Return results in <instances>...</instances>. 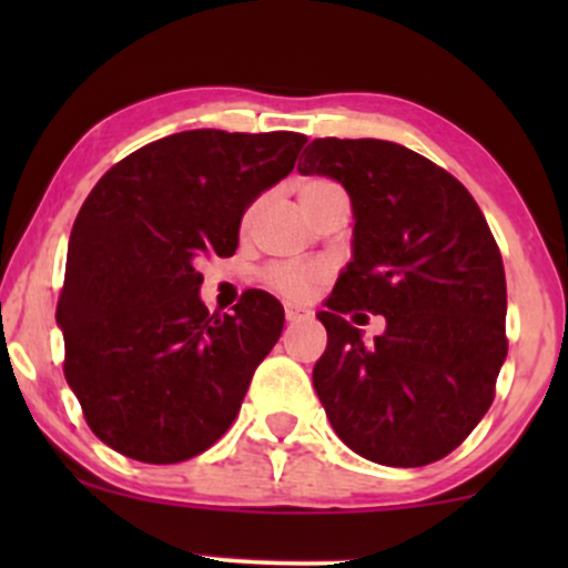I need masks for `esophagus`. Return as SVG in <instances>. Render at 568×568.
I'll use <instances>...</instances> for the list:
<instances>
[{
  "instance_id": "esophagus-1",
  "label": "esophagus",
  "mask_w": 568,
  "mask_h": 568,
  "mask_svg": "<svg viewBox=\"0 0 568 568\" xmlns=\"http://www.w3.org/2000/svg\"><path fill=\"white\" fill-rule=\"evenodd\" d=\"M304 317H310V310H304V306H296V304H285V321L298 323L304 321Z\"/></svg>"
}]
</instances>
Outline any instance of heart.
<instances>
[{
    "instance_id": "b5f03b06",
    "label": "heart",
    "mask_w": 568,
    "mask_h": 568,
    "mask_svg": "<svg viewBox=\"0 0 568 568\" xmlns=\"http://www.w3.org/2000/svg\"><path fill=\"white\" fill-rule=\"evenodd\" d=\"M328 189H338L334 181L328 179H310L302 184V202L312 200L315 194L328 192ZM253 213H256V205L247 207L243 224L247 226L253 221ZM264 283L270 285L272 291L283 293L288 298H310L312 291L323 283L325 277V266L323 264H291V262H280V264H270L264 270Z\"/></svg>"
}]
</instances>
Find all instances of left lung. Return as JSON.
<instances>
[{"mask_svg":"<svg viewBox=\"0 0 568 568\" xmlns=\"http://www.w3.org/2000/svg\"><path fill=\"white\" fill-rule=\"evenodd\" d=\"M298 171L336 179L355 211L352 262L317 315L331 427L376 465L438 462L484 419L507 357L497 240L473 194L400 143L317 139ZM361 308L388 321L374 345L346 321Z\"/></svg>","mask_w":568,"mask_h":568,"instance_id":"obj_1","label":"left lung"}]
</instances>
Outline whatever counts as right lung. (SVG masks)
Here are the masks:
<instances>
[{
    "label": "right lung",
    "instance_id": "right-lung-1",
    "mask_svg": "<svg viewBox=\"0 0 568 568\" xmlns=\"http://www.w3.org/2000/svg\"><path fill=\"white\" fill-rule=\"evenodd\" d=\"M304 143L291 130H184L116 162L82 202L55 321L69 387L109 448L175 465L230 429L285 315L256 288L234 315H211L197 262L237 251L245 207Z\"/></svg>",
    "mask_w": 568,
    "mask_h": 568
}]
</instances>
